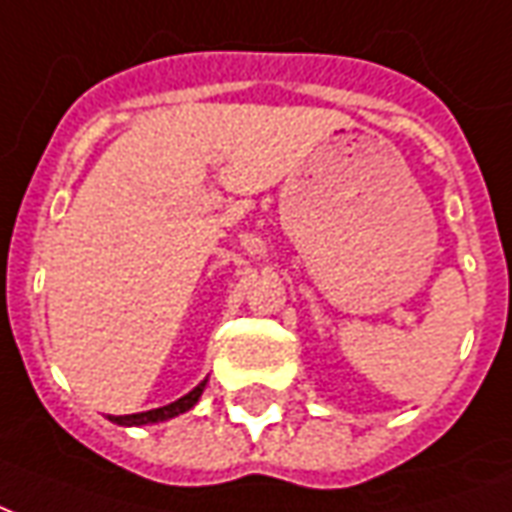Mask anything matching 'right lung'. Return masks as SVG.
<instances>
[{
    "label": "right lung",
    "mask_w": 512,
    "mask_h": 512,
    "mask_svg": "<svg viewBox=\"0 0 512 512\" xmlns=\"http://www.w3.org/2000/svg\"><path fill=\"white\" fill-rule=\"evenodd\" d=\"M202 389H205V381L197 384L191 389L189 395H183L180 400L175 403H169V406H161V408H150V411H142V414H126V417H112V422L117 425H150V422H164V419H172L183 414V411H189L197 400H200Z\"/></svg>",
    "instance_id": "add662e5"
}]
</instances>
